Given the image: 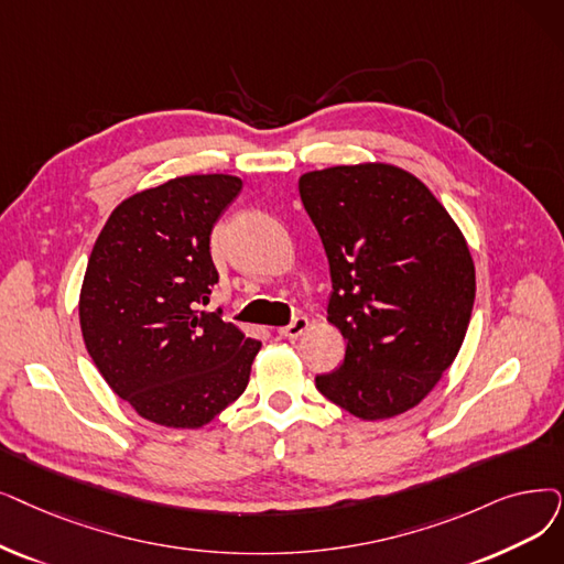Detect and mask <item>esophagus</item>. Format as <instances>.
I'll use <instances>...</instances> for the list:
<instances>
[{
    "mask_svg": "<svg viewBox=\"0 0 564 564\" xmlns=\"http://www.w3.org/2000/svg\"><path fill=\"white\" fill-rule=\"evenodd\" d=\"M306 329H308V317L297 315L295 321H292L290 325H285V327L279 329V336H281V338H300Z\"/></svg>",
    "mask_w": 564,
    "mask_h": 564,
    "instance_id": "34e87169",
    "label": "esophagus"
}]
</instances>
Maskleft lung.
I'll list each match as a JSON object with an SVG mask.
<instances>
[{"label":"left lung","instance_id":"1","mask_svg":"<svg viewBox=\"0 0 564 564\" xmlns=\"http://www.w3.org/2000/svg\"><path fill=\"white\" fill-rule=\"evenodd\" d=\"M329 260L327 321L346 359L315 387L366 422L417 405L456 359L475 304V262L435 195L389 163L300 177Z\"/></svg>","mask_w":564,"mask_h":564}]
</instances>
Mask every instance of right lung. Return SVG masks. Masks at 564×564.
<instances>
[{
    "mask_svg": "<svg viewBox=\"0 0 564 564\" xmlns=\"http://www.w3.org/2000/svg\"><path fill=\"white\" fill-rule=\"evenodd\" d=\"M232 175H186L115 207L80 290V329L96 369L142 420L203 429L241 397L262 343L209 304L216 218Z\"/></svg>",
    "mask_w": 564,
    "mask_h": 564,
    "instance_id": "add662e5",
    "label": "right lung"
}]
</instances>
